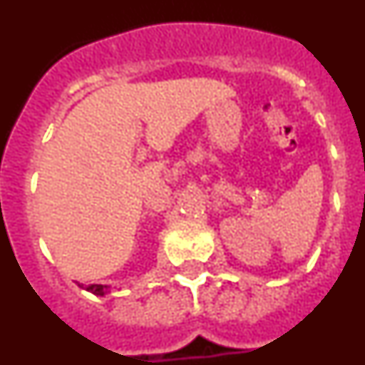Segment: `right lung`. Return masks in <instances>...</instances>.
<instances>
[{"label": "right lung", "mask_w": 365, "mask_h": 365, "mask_svg": "<svg viewBox=\"0 0 365 365\" xmlns=\"http://www.w3.org/2000/svg\"><path fill=\"white\" fill-rule=\"evenodd\" d=\"M78 285H80V283H78ZM80 287H83V285H80ZM86 291L93 292V294H96V296H104V294H108L109 287L108 285H96V283H93V285L86 287Z\"/></svg>", "instance_id": "obj_1"}]
</instances>
